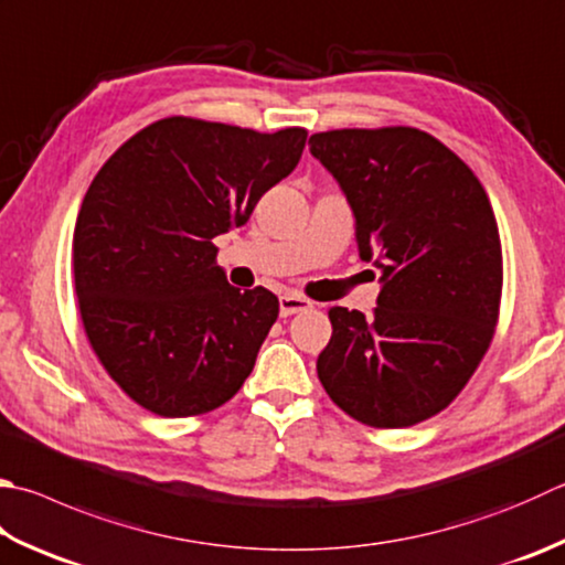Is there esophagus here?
<instances>
[{
  "label": "esophagus",
  "mask_w": 565,
  "mask_h": 565,
  "mask_svg": "<svg viewBox=\"0 0 565 565\" xmlns=\"http://www.w3.org/2000/svg\"><path fill=\"white\" fill-rule=\"evenodd\" d=\"M312 302L307 300V297H300V295H280V317H290V315H297V312H305L310 310Z\"/></svg>",
  "instance_id": "obj_1"
}]
</instances>
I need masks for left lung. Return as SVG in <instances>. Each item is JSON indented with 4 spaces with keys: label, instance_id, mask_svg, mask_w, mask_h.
I'll use <instances>...</instances> for the list:
<instances>
[{
    "label": "left lung",
    "instance_id": "8db88e82",
    "mask_svg": "<svg viewBox=\"0 0 565 565\" xmlns=\"http://www.w3.org/2000/svg\"><path fill=\"white\" fill-rule=\"evenodd\" d=\"M310 152L344 191L361 260L381 273L374 315L329 310L317 376L351 418L408 428L450 406L494 337L492 204L472 169L415 127L317 132Z\"/></svg>",
    "mask_w": 565,
    "mask_h": 565
}]
</instances>
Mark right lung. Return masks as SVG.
<instances>
[{
  "label": "right lung",
  "instance_id": "1",
  "mask_svg": "<svg viewBox=\"0 0 565 565\" xmlns=\"http://www.w3.org/2000/svg\"><path fill=\"white\" fill-rule=\"evenodd\" d=\"M305 140L302 127L164 117L95 174L73 231L78 307L100 364L142 408L209 413L250 376L280 302L228 285L211 241L250 218Z\"/></svg>",
  "mask_w": 565,
  "mask_h": 565
}]
</instances>
